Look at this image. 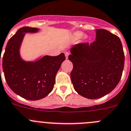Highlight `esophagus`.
<instances>
[{
    "instance_id": "1",
    "label": "esophagus",
    "mask_w": 131,
    "mask_h": 131,
    "mask_svg": "<svg viewBox=\"0 0 131 131\" xmlns=\"http://www.w3.org/2000/svg\"><path fill=\"white\" fill-rule=\"evenodd\" d=\"M69 52H65V56H66V59H68V56H69Z\"/></svg>"
}]
</instances>
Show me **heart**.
<instances>
[{"mask_svg":"<svg viewBox=\"0 0 131 131\" xmlns=\"http://www.w3.org/2000/svg\"><path fill=\"white\" fill-rule=\"evenodd\" d=\"M83 36V33L82 32H80V31H77V32H74L73 34V38L75 39H80V38H82Z\"/></svg>","mask_w":131,"mask_h":131,"instance_id":"1","label":"heart"}]
</instances>
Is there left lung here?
Segmentation results:
<instances>
[{
	"label": "left lung",
	"mask_w": 131,
	"mask_h": 131,
	"mask_svg": "<svg viewBox=\"0 0 131 131\" xmlns=\"http://www.w3.org/2000/svg\"><path fill=\"white\" fill-rule=\"evenodd\" d=\"M92 43H79L70 49L73 68L71 79L75 90L84 97L101 98L118 84L124 68L120 39L105 29H96Z\"/></svg>",
	"instance_id": "left-lung-1"
}]
</instances>
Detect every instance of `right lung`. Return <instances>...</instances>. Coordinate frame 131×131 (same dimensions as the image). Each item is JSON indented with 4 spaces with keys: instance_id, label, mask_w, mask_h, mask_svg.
Listing matches in <instances>:
<instances>
[{
    "instance_id": "add662e5",
    "label": "right lung",
    "mask_w": 131,
    "mask_h": 131,
    "mask_svg": "<svg viewBox=\"0 0 131 131\" xmlns=\"http://www.w3.org/2000/svg\"><path fill=\"white\" fill-rule=\"evenodd\" d=\"M38 31L28 26L18 30L8 41L2 58V69L9 87L17 95L31 101L43 99L52 92L56 73L66 60L63 53L46 55L32 62L23 60L20 48L25 34Z\"/></svg>"
}]
</instances>
